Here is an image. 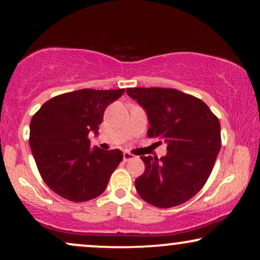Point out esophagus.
<instances>
[{
    "label": "esophagus",
    "instance_id": "1",
    "mask_svg": "<svg viewBox=\"0 0 260 260\" xmlns=\"http://www.w3.org/2000/svg\"><path fill=\"white\" fill-rule=\"evenodd\" d=\"M134 158H136V156H135L134 154H131V152H127V151H125L123 154V159L125 162H127V161H131V159H134Z\"/></svg>",
    "mask_w": 260,
    "mask_h": 260
}]
</instances>
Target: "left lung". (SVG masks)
<instances>
[{
	"mask_svg": "<svg viewBox=\"0 0 260 260\" xmlns=\"http://www.w3.org/2000/svg\"><path fill=\"white\" fill-rule=\"evenodd\" d=\"M126 93L147 111L148 136L165 141L168 150L159 159L141 156L145 170L135 181L137 193L158 208L183 204L200 191L214 167L221 148L218 117L201 99L175 88L134 87Z\"/></svg>",
	"mask_w": 260,
	"mask_h": 260,
	"instance_id": "1",
	"label": "left lung"
}]
</instances>
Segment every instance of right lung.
Returning <instances> with one entry per match:
<instances>
[{
	"instance_id": "right-lung-1",
	"label": "right lung",
	"mask_w": 260,
	"mask_h": 260,
	"mask_svg": "<svg viewBox=\"0 0 260 260\" xmlns=\"http://www.w3.org/2000/svg\"><path fill=\"white\" fill-rule=\"evenodd\" d=\"M83 88L55 95L30 120L29 145L42 180L66 200L84 202L108 187L123 159L119 149H90L88 134L97 135L105 109L124 93Z\"/></svg>"
}]
</instances>
